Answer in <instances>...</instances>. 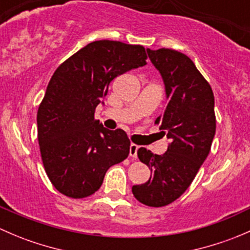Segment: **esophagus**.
I'll return each mask as SVG.
<instances>
[{"instance_id": "34e87169", "label": "esophagus", "mask_w": 250, "mask_h": 250, "mask_svg": "<svg viewBox=\"0 0 250 250\" xmlns=\"http://www.w3.org/2000/svg\"><path fill=\"white\" fill-rule=\"evenodd\" d=\"M138 150H139V146H138L137 144H133V143L130 144V147H129V155H130V157L137 158Z\"/></svg>"}]
</instances>
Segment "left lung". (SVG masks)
I'll list each match as a JSON object with an SVG mask.
<instances>
[{"mask_svg":"<svg viewBox=\"0 0 250 250\" xmlns=\"http://www.w3.org/2000/svg\"><path fill=\"white\" fill-rule=\"evenodd\" d=\"M146 50L165 83L168 105L156 123L169 143L163 155L138 150L151 176L133 186L132 192L145 206L163 207L188 190L210 151L215 135L214 94L188 55L167 48Z\"/></svg>","mask_w":250,"mask_h":250,"instance_id":"1","label":"left lung"}]
</instances>
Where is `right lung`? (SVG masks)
Wrapping results in <instances>:
<instances>
[{
	"label": "right lung",
	"instance_id": "right-lung-1",
	"mask_svg": "<svg viewBox=\"0 0 250 250\" xmlns=\"http://www.w3.org/2000/svg\"><path fill=\"white\" fill-rule=\"evenodd\" d=\"M145 48L95 41L65 60L53 74L37 111L42 162L62 195L84 198L102 186L105 173L129 155L125 130L106 129L94 120L111 81L146 65Z\"/></svg>",
	"mask_w": 250,
	"mask_h": 250
}]
</instances>
